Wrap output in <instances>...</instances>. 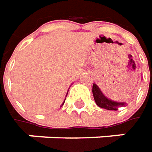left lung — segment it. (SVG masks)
I'll use <instances>...</instances> for the list:
<instances>
[{"label": "left lung", "instance_id": "obj_1", "mask_svg": "<svg viewBox=\"0 0 152 152\" xmlns=\"http://www.w3.org/2000/svg\"><path fill=\"white\" fill-rule=\"evenodd\" d=\"M92 94H93L94 100L97 106L104 109L117 111L119 107H124L125 105H127L126 102L113 101L112 99L106 97L96 83H93V86H92Z\"/></svg>", "mask_w": 152, "mask_h": 152}]
</instances>
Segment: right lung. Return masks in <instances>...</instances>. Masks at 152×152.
<instances>
[{"label":"right lung","instance_id":"1","mask_svg":"<svg viewBox=\"0 0 152 152\" xmlns=\"http://www.w3.org/2000/svg\"><path fill=\"white\" fill-rule=\"evenodd\" d=\"M67 94H68V92H67ZM67 94H66V96H67ZM65 101H66V99H65V100H64V102H63V103H62V105H63V104H64V103H65ZM62 105H61V106H62ZM61 106H60V107H61Z\"/></svg>","mask_w":152,"mask_h":152}]
</instances>
